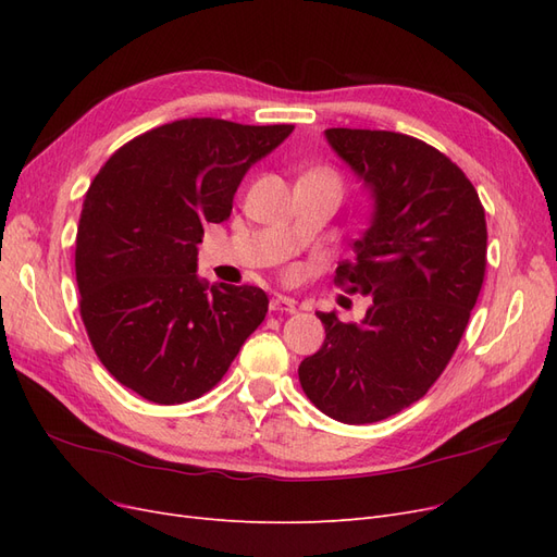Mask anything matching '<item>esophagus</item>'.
Wrapping results in <instances>:
<instances>
[{"mask_svg": "<svg viewBox=\"0 0 557 557\" xmlns=\"http://www.w3.org/2000/svg\"><path fill=\"white\" fill-rule=\"evenodd\" d=\"M269 311L274 313H295V301L283 297V295H276L272 297V301H269Z\"/></svg>", "mask_w": 557, "mask_h": 557, "instance_id": "1", "label": "esophagus"}]
</instances>
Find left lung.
I'll return each mask as SVG.
<instances>
[{
	"label": "left lung",
	"mask_w": 557,
	"mask_h": 557,
	"mask_svg": "<svg viewBox=\"0 0 557 557\" xmlns=\"http://www.w3.org/2000/svg\"><path fill=\"white\" fill-rule=\"evenodd\" d=\"M372 193L369 227L334 283L372 299L360 323L320 313L325 342L299 383L325 416L376 423L411 407L458 348L485 276V211L458 164L425 141L385 129H325Z\"/></svg>",
	"instance_id": "8db88e82"
}]
</instances>
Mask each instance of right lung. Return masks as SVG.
<instances>
[{
    "label": "right lung",
    "instance_id": "1",
    "mask_svg": "<svg viewBox=\"0 0 557 557\" xmlns=\"http://www.w3.org/2000/svg\"><path fill=\"white\" fill-rule=\"evenodd\" d=\"M293 129L185 117L117 148L90 183L76 232L81 318L109 374L144 399L209 393L264 320V290L197 276V246Z\"/></svg>",
    "mask_w": 557,
    "mask_h": 557
}]
</instances>
